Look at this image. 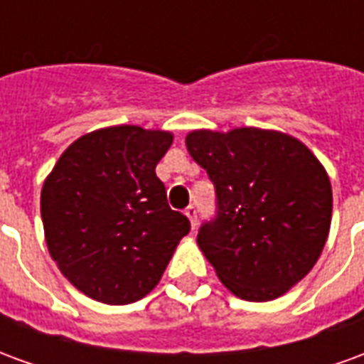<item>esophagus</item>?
I'll list each match as a JSON object with an SVG mask.
<instances>
[{
	"label": "esophagus",
	"mask_w": 364,
	"mask_h": 364,
	"mask_svg": "<svg viewBox=\"0 0 364 364\" xmlns=\"http://www.w3.org/2000/svg\"><path fill=\"white\" fill-rule=\"evenodd\" d=\"M185 214H187V218L191 220V226L195 228V226H197V222H198V210H197V208H195V206H187V208H185Z\"/></svg>",
	"instance_id": "1"
}]
</instances>
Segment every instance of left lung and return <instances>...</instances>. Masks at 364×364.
<instances>
[{
	"label": "left lung",
	"instance_id": "obj_1",
	"mask_svg": "<svg viewBox=\"0 0 364 364\" xmlns=\"http://www.w3.org/2000/svg\"><path fill=\"white\" fill-rule=\"evenodd\" d=\"M187 150L213 181L216 214L197 244L236 296L265 302L316 265L331 222L329 177L296 138L274 130H195Z\"/></svg>",
	"mask_w": 364,
	"mask_h": 364
}]
</instances>
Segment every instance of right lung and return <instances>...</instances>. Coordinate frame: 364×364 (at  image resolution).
Instances as JSON below:
<instances>
[{"label":"right lung","instance_id":"1","mask_svg":"<svg viewBox=\"0 0 364 364\" xmlns=\"http://www.w3.org/2000/svg\"><path fill=\"white\" fill-rule=\"evenodd\" d=\"M173 136L111 127L75 140L41 193L52 259L75 289L105 304H130L161 279L191 230L167 205L156 166Z\"/></svg>","mask_w":364,"mask_h":364}]
</instances>
